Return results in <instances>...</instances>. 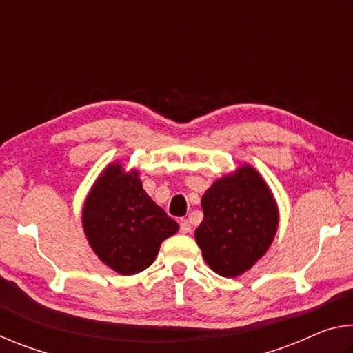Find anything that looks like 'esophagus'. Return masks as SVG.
Returning <instances> with one entry per match:
<instances>
[{"label":"esophagus","instance_id":"obj_1","mask_svg":"<svg viewBox=\"0 0 353 353\" xmlns=\"http://www.w3.org/2000/svg\"><path fill=\"white\" fill-rule=\"evenodd\" d=\"M191 230V224L188 219H181V234H188Z\"/></svg>","mask_w":353,"mask_h":353}]
</instances>
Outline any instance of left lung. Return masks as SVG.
<instances>
[{
    "mask_svg": "<svg viewBox=\"0 0 353 353\" xmlns=\"http://www.w3.org/2000/svg\"><path fill=\"white\" fill-rule=\"evenodd\" d=\"M202 212L196 241L207 265L229 279L250 270L265 255L279 224L270 188L248 165L205 191Z\"/></svg>",
    "mask_w": 353,
    "mask_h": 353,
    "instance_id": "8db88e82",
    "label": "left lung"
}]
</instances>
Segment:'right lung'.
Wrapping results in <instances>:
<instances>
[{
	"label": "right lung",
	"instance_id": "1",
	"mask_svg": "<svg viewBox=\"0 0 353 353\" xmlns=\"http://www.w3.org/2000/svg\"><path fill=\"white\" fill-rule=\"evenodd\" d=\"M88 243L107 266L123 276L145 271L179 225L149 198L137 171L109 165L88 194L82 212Z\"/></svg>",
	"mask_w": 353,
	"mask_h": 353
}]
</instances>
